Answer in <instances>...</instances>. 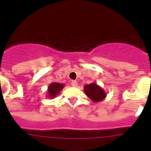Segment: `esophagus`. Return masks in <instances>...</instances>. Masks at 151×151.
Wrapping results in <instances>:
<instances>
[{"mask_svg":"<svg viewBox=\"0 0 151 151\" xmlns=\"http://www.w3.org/2000/svg\"><path fill=\"white\" fill-rule=\"evenodd\" d=\"M71 85L72 86H73V87H76L77 85H78V82H77L76 81H72Z\"/></svg>","mask_w":151,"mask_h":151,"instance_id":"34e87169","label":"esophagus"}]
</instances>
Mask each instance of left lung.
<instances>
[{
	"instance_id": "obj_1",
	"label": "left lung",
	"mask_w": 151,
	"mask_h": 151,
	"mask_svg": "<svg viewBox=\"0 0 151 151\" xmlns=\"http://www.w3.org/2000/svg\"><path fill=\"white\" fill-rule=\"evenodd\" d=\"M84 91L93 102L95 103L104 101L106 96L105 91L95 82L85 85Z\"/></svg>"
}]
</instances>
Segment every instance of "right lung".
<instances>
[{"label":"right lung","mask_w":151,"mask_h":151,"mask_svg":"<svg viewBox=\"0 0 151 151\" xmlns=\"http://www.w3.org/2000/svg\"><path fill=\"white\" fill-rule=\"evenodd\" d=\"M65 85L63 83H59V82H52L47 88V97L52 99L57 97L60 94Z\"/></svg>","instance_id":"obj_1"}]
</instances>
